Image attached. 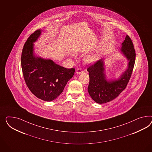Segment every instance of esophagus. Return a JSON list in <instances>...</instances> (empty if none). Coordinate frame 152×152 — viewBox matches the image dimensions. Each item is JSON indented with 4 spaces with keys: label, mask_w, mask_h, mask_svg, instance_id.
Masks as SVG:
<instances>
[{
    "label": "esophagus",
    "mask_w": 152,
    "mask_h": 152,
    "mask_svg": "<svg viewBox=\"0 0 152 152\" xmlns=\"http://www.w3.org/2000/svg\"><path fill=\"white\" fill-rule=\"evenodd\" d=\"M83 72V71L81 69H78L76 70V73H77V74H78V75L82 74Z\"/></svg>",
    "instance_id": "34e87169"
}]
</instances>
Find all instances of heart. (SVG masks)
<instances>
[{"label": "heart", "mask_w": 152, "mask_h": 152, "mask_svg": "<svg viewBox=\"0 0 152 152\" xmlns=\"http://www.w3.org/2000/svg\"><path fill=\"white\" fill-rule=\"evenodd\" d=\"M101 50L97 49L87 53L84 58V61L88 64H93L98 61L101 57Z\"/></svg>", "instance_id": "b5f03b06"}]
</instances>
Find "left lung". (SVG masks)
<instances>
[{
  "label": "left lung",
  "instance_id": "obj_1",
  "mask_svg": "<svg viewBox=\"0 0 152 152\" xmlns=\"http://www.w3.org/2000/svg\"><path fill=\"white\" fill-rule=\"evenodd\" d=\"M119 51L126 58L128 64L126 70L117 79L107 80L103 58L87 69L90 77L88 92L91 97L97 103H105L117 97L129 82L135 58V50L129 36H126Z\"/></svg>",
  "mask_w": 152,
  "mask_h": 152
}]
</instances>
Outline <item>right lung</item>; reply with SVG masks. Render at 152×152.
<instances>
[{
    "label": "right lung",
    "mask_w": 152,
    "mask_h": 152,
    "mask_svg": "<svg viewBox=\"0 0 152 152\" xmlns=\"http://www.w3.org/2000/svg\"><path fill=\"white\" fill-rule=\"evenodd\" d=\"M42 31L32 34L25 43L21 58L25 81L29 90L37 98L50 102L61 94L67 82L72 78L75 69H66L51 59L35 55L34 43Z\"/></svg>",
    "instance_id": "obj_1"
}]
</instances>
